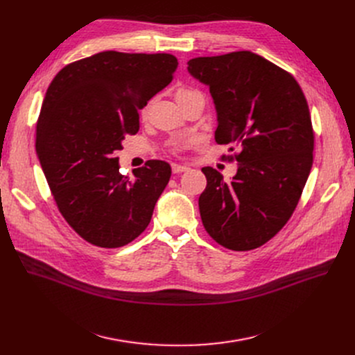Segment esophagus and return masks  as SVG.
<instances>
[{
	"mask_svg": "<svg viewBox=\"0 0 355 355\" xmlns=\"http://www.w3.org/2000/svg\"><path fill=\"white\" fill-rule=\"evenodd\" d=\"M188 166H184V164H178V163H173L172 164V172L173 173H182V172H187L188 171Z\"/></svg>",
	"mask_w": 355,
	"mask_h": 355,
	"instance_id": "34e87169",
	"label": "esophagus"
}]
</instances>
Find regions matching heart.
I'll return each mask as SVG.
<instances>
[{
	"instance_id": "b5f03b06",
	"label": "heart",
	"mask_w": 355,
	"mask_h": 355,
	"mask_svg": "<svg viewBox=\"0 0 355 355\" xmlns=\"http://www.w3.org/2000/svg\"><path fill=\"white\" fill-rule=\"evenodd\" d=\"M195 91H192V89H187V88H182V89H179L178 92H176V101H179L180 98H184V96H188V95H191V94H193ZM147 114V108L144 107L143 110H141V115L144 116Z\"/></svg>"
}]
</instances>
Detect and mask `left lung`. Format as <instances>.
<instances>
[{"label":"left lung","mask_w":355,"mask_h":355,"mask_svg":"<svg viewBox=\"0 0 355 355\" xmlns=\"http://www.w3.org/2000/svg\"><path fill=\"white\" fill-rule=\"evenodd\" d=\"M209 88L218 144L239 148L230 182L207 166L199 196L202 224L225 248H257L293 214L313 162L308 103L292 75L248 50L188 62Z\"/></svg>","instance_id":"8db88e82"}]
</instances>
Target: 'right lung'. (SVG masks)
Masks as SVG:
<instances>
[{
  "label": "right lung",
  "instance_id": "1",
  "mask_svg": "<svg viewBox=\"0 0 355 355\" xmlns=\"http://www.w3.org/2000/svg\"><path fill=\"white\" fill-rule=\"evenodd\" d=\"M178 64L167 53L108 50L64 66L47 88L36 153L60 214L94 245L123 247L150 224L171 164L148 160L130 179L115 151L139 131V110L172 82Z\"/></svg>",
  "mask_w": 355,
  "mask_h": 355
}]
</instances>
